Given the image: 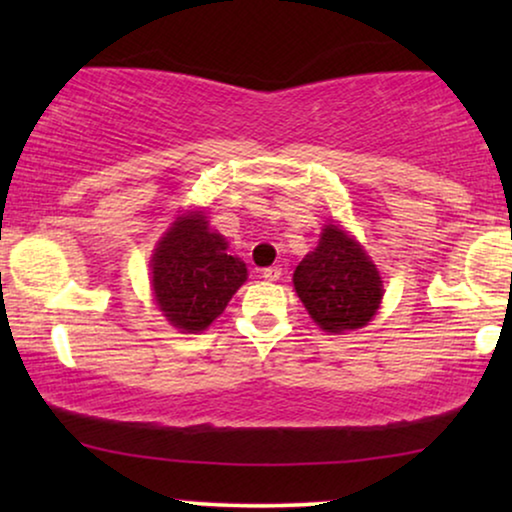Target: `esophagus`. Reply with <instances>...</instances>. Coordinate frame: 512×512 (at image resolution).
<instances>
[{"instance_id":"34e87169","label":"esophagus","mask_w":512,"mask_h":512,"mask_svg":"<svg viewBox=\"0 0 512 512\" xmlns=\"http://www.w3.org/2000/svg\"><path fill=\"white\" fill-rule=\"evenodd\" d=\"M279 277H282V265H270L263 270V279H268V282H277Z\"/></svg>"}]
</instances>
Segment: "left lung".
<instances>
[{
	"label": "left lung",
	"mask_w": 512,
	"mask_h": 512,
	"mask_svg": "<svg viewBox=\"0 0 512 512\" xmlns=\"http://www.w3.org/2000/svg\"><path fill=\"white\" fill-rule=\"evenodd\" d=\"M293 289L326 333L363 328L380 310L384 296L377 265L338 223L324 226L317 249L298 263Z\"/></svg>",
	"instance_id": "1"
}]
</instances>
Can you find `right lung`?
<instances>
[{"mask_svg":"<svg viewBox=\"0 0 512 512\" xmlns=\"http://www.w3.org/2000/svg\"><path fill=\"white\" fill-rule=\"evenodd\" d=\"M247 282V265L228 254L226 237L202 212H186L151 256V286L163 317L181 333H200Z\"/></svg>","mask_w":512,"mask_h":512,"instance_id":"add662e5","label":"right lung"}]
</instances>
